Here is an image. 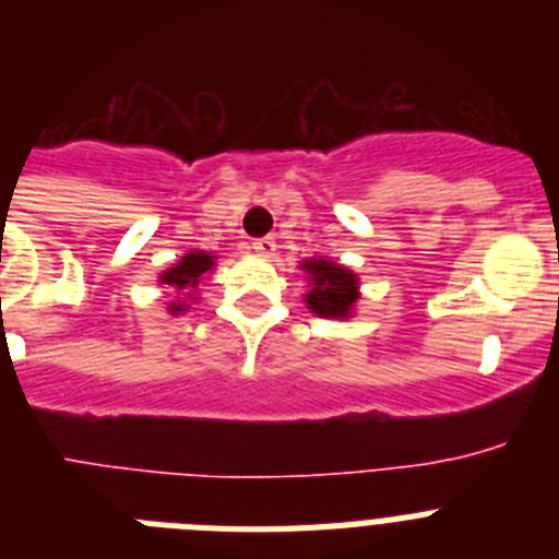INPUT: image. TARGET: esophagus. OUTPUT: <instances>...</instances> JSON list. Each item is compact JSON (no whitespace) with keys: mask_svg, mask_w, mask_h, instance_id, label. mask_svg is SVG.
Masks as SVG:
<instances>
[{"mask_svg":"<svg viewBox=\"0 0 559 559\" xmlns=\"http://www.w3.org/2000/svg\"><path fill=\"white\" fill-rule=\"evenodd\" d=\"M251 249H254V254H260V257H274L276 240L274 237H260V240H254V243H251Z\"/></svg>","mask_w":559,"mask_h":559,"instance_id":"esophagus-1","label":"esophagus"}]
</instances>
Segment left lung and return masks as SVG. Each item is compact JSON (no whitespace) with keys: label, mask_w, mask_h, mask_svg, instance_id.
Wrapping results in <instances>:
<instances>
[{"label":"left lung","mask_w":559,"mask_h":559,"mask_svg":"<svg viewBox=\"0 0 559 559\" xmlns=\"http://www.w3.org/2000/svg\"><path fill=\"white\" fill-rule=\"evenodd\" d=\"M302 271L308 274L305 305L310 313L322 319H349L355 313V305L360 299V283L355 271L333 263L330 257L302 260Z\"/></svg>","instance_id":"1"}]
</instances>
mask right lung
Segmentation results:
<instances>
[{
    "label": "right lung",
    "instance_id": "right-lung-1",
    "mask_svg": "<svg viewBox=\"0 0 559 559\" xmlns=\"http://www.w3.org/2000/svg\"><path fill=\"white\" fill-rule=\"evenodd\" d=\"M212 269H215V254H212V251L192 249L187 251L181 260H176L170 269L162 271L156 283H159L162 288H170L173 294H176V299L167 302V313L179 316L185 313V310H190V302L199 299L201 276L212 274Z\"/></svg>",
    "mask_w": 559,
    "mask_h": 559
}]
</instances>
